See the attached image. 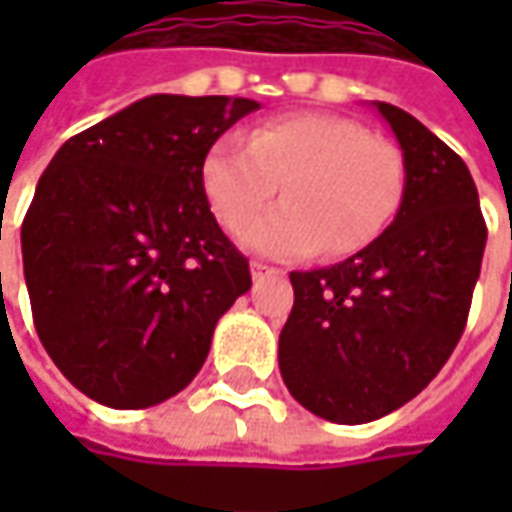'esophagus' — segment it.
Segmentation results:
<instances>
[{
    "label": "esophagus",
    "instance_id": "obj_1",
    "mask_svg": "<svg viewBox=\"0 0 512 512\" xmlns=\"http://www.w3.org/2000/svg\"><path fill=\"white\" fill-rule=\"evenodd\" d=\"M250 276L253 279H265V276H279V270L265 265V262H250Z\"/></svg>",
    "mask_w": 512,
    "mask_h": 512
}]
</instances>
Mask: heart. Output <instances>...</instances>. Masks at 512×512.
I'll use <instances>...</instances> for the list:
<instances>
[{
	"instance_id": "1",
	"label": "heart",
	"mask_w": 512,
	"mask_h": 512,
	"mask_svg": "<svg viewBox=\"0 0 512 512\" xmlns=\"http://www.w3.org/2000/svg\"><path fill=\"white\" fill-rule=\"evenodd\" d=\"M283 185L286 202L249 221ZM207 205L242 245L273 259L350 256L382 236L402 202L399 150L333 113H296L219 139L202 168Z\"/></svg>"
}]
</instances>
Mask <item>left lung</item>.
<instances>
[{
    "label": "left lung",
    "mask_w": 512,
    "mask_h": 512,
    "mask_svg": "<svg viewBox=\"0 0 512 512\" xmlns=\"http://www.w3.org/2000/svg\"><path fill=\"white\" fill-rule=\"evenodd\" d=\"M373 108L402 148L399 213L356 256L290 273L296 299L279 336L290 396L336 424L382 419L433 382L462 339L487 242L462 159L416 116Z\"/></svg>",
    "instance_id": "obj_1"
}]
</instances>
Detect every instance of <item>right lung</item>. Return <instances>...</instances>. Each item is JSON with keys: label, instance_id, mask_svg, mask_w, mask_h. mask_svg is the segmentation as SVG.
Instances as JSON below:
<instances>
[{"label": "right lung", "instance_id": "add662e5", "mask_svg": "<svg viewBox=\"0 0 512 512\" xmlns=\"http://www.w3.org/2000/svg\"><path fill=\"white\" fill-rule=\"evenodd\" d=\"M253 110V99L153 93L76 133L42 173L22 222L33 325L93 402L136 410L185 390L216 322L250 290L202 168Z\"/></svg>", "mask_w": 512, "mask_h": 512}]
</instances>
